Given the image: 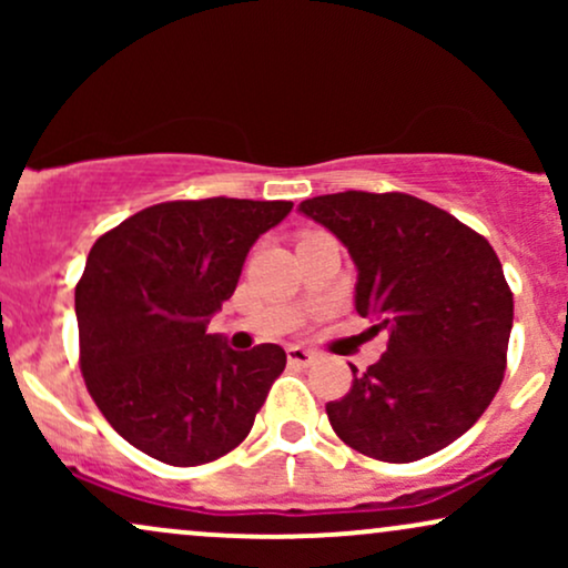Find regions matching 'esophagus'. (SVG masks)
<instances>
[{
  "instance_id": "esophagus-1",
  "label": "esophagus",
  "mask_w": 568,
  "mask_h": 568,
  "mask_svg": "<svg viewBox=\"0 0 568 568\" xmlns=\"http://www.w3.org/2000/svg\"><path fill=\"white\" fill-rule=\"evenodd\" d=\"M285 355H288V363L291 366H302V368H306V366H312V363H315V352L312 349H304V347H298V344H291L288 349H285Z\"/></svg>"
}]
</instances>
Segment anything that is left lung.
Returning a JSON list of instances; mask_svg holds the SVG:
<instances>
[{"label": "left lung", "instance_id": "8db88e82", "mask_svg": "<svg viewBox=\"0 0 568 568\" xmlns=\"http://www.w3.org/2000/svg\"><path fill=\"white\" fill-rule=\"evenodd\" d=\"M349 251L355 310L387 331V352L325 406L355 452L406 465L465 435L497 395L513 331V293L486 237L452 213L387 192L304 200Z\"/></svg>", "mask_w": 568, "mask_h": 568}]
</instances>
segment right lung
Segmentation results:
<instances>
[{"instance_id":"add662e5","label":"right lung","mask_w":568,"mask_h":568,"mask_svg":"<svg viewBox=\"0 0 568 568\" xmlns=\"http://www.w3.org/2000/svg\"><path fill=\"white\" fill-rule=\"evenodd\" d=\"M285 200L160 202L95 240L74 291L80 368L95 406L139 452L173 467L230 454L251 433L285 352L226 347L207 323L237 288Z\"/></svg>"}]
</instances>
